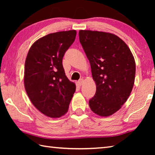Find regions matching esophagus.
I'll use <instances>...</instances> for the list:
<instances>
[{
	"label": "esophagus",
	"mask_w": 155,
	"mask_h": 155,
	"mask_svg": "<svg viewBox=\"0 0 155 155\" xmlns=\"http://www.w3.org/2000/svg\"><path fill=\"white\" fill-rule=\"evenodd\" d=\"M84 83V79H83V78H81V79H80L79 81H78V84L79 86H81V85H83V84Z\"/></svg>",
	"instance_id": "esophagus-1"
}]
</instances>
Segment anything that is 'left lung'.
I'll return each mask as SVG.
<instances>
[{"label":"left lung","mask_w":155,"mask_h":155,"mask_svg":"<svg viewBox=\"0 0 155 155\" xmlns=\"http://www.w3.org/2000/svg\"><path fill=\"white\" fill-rule=\"evenodd\" d=\"M78 34L97 87L89 107L98 116L109 117L129 97L135 78V61L127 45L117 35L90 30H80Z\"/></svg>","instance_id":"obj_1"}]
</instances>
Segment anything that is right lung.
<instances>
[{
	"instance_id": "add662e5",
	"label": "right lung",
	"mask_w": 155,
	"mask_h": 155,
	"mask_svg": "<svg viewBox=\"0 0 155 155\" xmlns=\"http://www.w3.org/2000/svg\"><path fill=\"white\" fill-rule=\"evenodd\" d=\"M77 31L51 33L36 41L26 58L24 84L31 103L47 117L67 113L76 85L65 75L62 58L75 40Z\"/></svg>"
}]
</instances>
